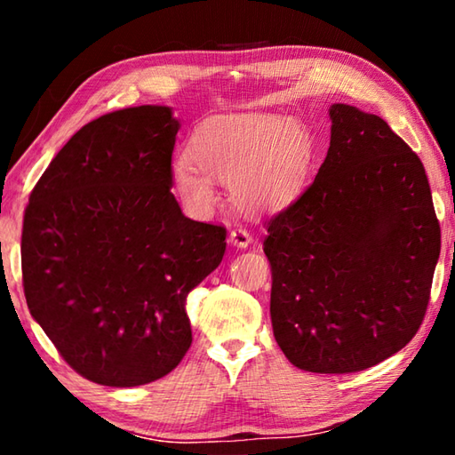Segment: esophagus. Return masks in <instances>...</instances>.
<instances>
[{"mask_svg":"<svg viewBox=\"0 0 455 455\" xmlns=\"http://www.w3.org/2000/svg\"><path fill=\"white\" fill-rule=\"evenodd\" d=\"M228 243L238 246V249H246L252 243V236L244 228H233L228 233Z\"/></svg>","mask_w":455,"mask_h":455,"instance_id":"esophagus-1","label":"esophagus"}]
</instances>
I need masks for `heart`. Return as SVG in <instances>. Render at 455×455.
<instances>
[{
	"label": "heart",
	"mask_w": 455,
	"mask_h": 455,
	"mask_svg": "<svg viewBox=\"0 0 455 455\" xmlns=\"http://www.w3.org/2000/svg\"><path fill=\"white\" fill-rule=\"evenodd\" d=\"M313 158L311 136L295 118L265 112L219 114L195 128L188 158L174 163V187L196 212L219 203L212 179L251 217L281 211L303 188Z\"/></svg>",
	"instance_id": "heart-1"
}]
</instances>
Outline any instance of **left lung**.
<instances>
[{"instance_id": "left-lung-1", "label": "left lung", "mask_w": 455, "mask_h": 455, "mask_svg": "<svg viewBox=\"0 0 455 455\" xmlns=\"http://www.w3.org/2000/svg\"><path fill=\"white\" fill-rule=\"evenodd\" d=\"M325 163L267 222L271 321L281 351L313 373L381 363L418 333L442 230L421 160L383 118L329 108Z\"/></svg>"}]
</instances>
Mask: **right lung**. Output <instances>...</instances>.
Segmentation results:
<instances>
[{"mask_svg":"<svg viewBox=\"0 0 455 455\" xmlns=\"http://www.w3.org/2000/svg\"><path fill=\"white\" fill-rule=\"evenodd\" d=\"M179 128L168 106L88 122L26 206L29 313L76 373L108 387L156 381L180 363L188 292L227 249V228L187 219L171 192Z\"/></svg>","mask_w":455,"mask_h":455,"instance_id":"obj_1","label":"right lung"}]
</instances>
